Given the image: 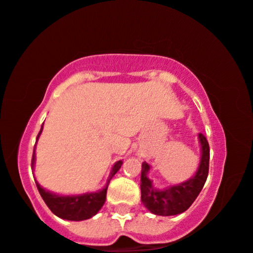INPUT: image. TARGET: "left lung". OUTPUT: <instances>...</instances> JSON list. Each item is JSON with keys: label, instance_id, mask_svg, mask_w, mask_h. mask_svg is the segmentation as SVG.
<instances>
[{"label": "left lung", "instance_id": "8db88e82", "mask_svg": "<svg viewBox=\"0 0 253 253\" xmlns=\"http://www.w3.org/2000/svg\"><path fill=\"white\" fill-rule=\"evenodd\" d=\"M201 143V160L196 172L188 181L171 185L166 189H156L149 180L150 166L146 162L141 169V202L150 212L159 216H172L184 212L196 200L198 194L206 183L209 172L210 149L207 137L202 133L198 134Z\"/></svg>", "mask_w": 253, "mask_h": 253}]
</instances>
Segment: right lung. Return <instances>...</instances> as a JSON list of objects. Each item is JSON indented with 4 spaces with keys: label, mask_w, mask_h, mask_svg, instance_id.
<instances>
[{
    "label": "right lung",
    "mask_w": 253,
    "mask_h": 253,
    "mask_svg": "<svg viewBox=\"0 0 253 253\" xmlns=\"http://www.w3.org/2000/svg\"><path fill=\"white\" fill-rule=\"evenodd\" d=\"M43 126L40 130L37 135V140L40 137ZM123 161H117L112 167L110 177H108L107 183L101 190H98L97 193H86L82 195H70V196H63V195H57L53 193H50L45 189L41 187L37 183L36 185L37 189L40 191L42 198L44 200V202L49 209L55 213L56 216H58L59 218L68 219V220H85L93 217L99 210L101 209V207L104 206L105 201H106V193L108 183H110L111 178L117 174V171L119 170ZM35 166V148H34V154H33V161H31V168L34 170Z\"/></svg>",
    "instance_id": "1"
}]
</instances>
